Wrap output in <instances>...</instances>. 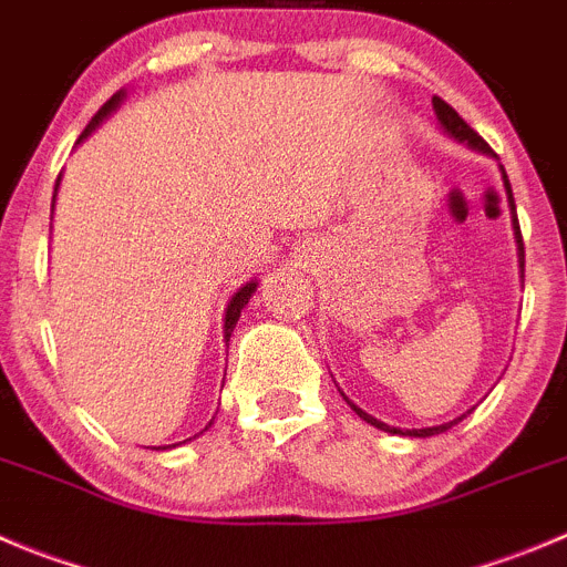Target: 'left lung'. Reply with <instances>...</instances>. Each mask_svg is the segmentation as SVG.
<instances>
[{
	"label": "left lung",
	"instance_id": "left-lung-1",
	"mask_svg": "<svg viewBox=\"0 0 567 567\" xmlns=\"http://www.w3.org/2000/svg\"><path fill=\"white\" fill-rule=\"evenodd\" d=\"M434 111H436V118H440V125L445 127V131H449L451 136L460 138V142H467V144H471V147L482 150V153H489V144L484 142V138L478 136V133L473 131L471 125H467L465 118H462L460 113H456L454 107L449 105V102L440 100V96H434ZM504 186H506V192H509L512 208H515V199H512V188H509V181H506V175H504ZM515 239H517V245H520V258H523V236H520V225H517V217H515ZM348 403H350V401H348ZM350 406H353V403H350ZM353 409H355V406H353ZM355 414H359V417L368 420L370 425H375V429L390 431V434H409V436H434V434H442V431H449L451 425L460 423V420H462V417H460V420H451V423L431 425V429H409V431H401V429H395V425H386V423H381V420L370 417V414H368V412H361V409H355Z\"/></svg>",
	"mask_w": 567,
	"mask_h": 567
}]
</instances>
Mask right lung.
<instances>
[{
  "mask_svg": "<svg viewBox=\"0 0 567 567\" xmlns=\"http://www.w3.org/2000/svg\"><path fill=\"white\" fill-rule=\"evenodd\" d=\"M118 100H122V94H113V96H111V100H107V102H105V105H102V107H100V111H96V113H94V118H91V122H89V127H85V131H83V133H80L78 144H80V142H83V138H85V136H91V133H94V131H96V125H100L102 118H105V116H107V113H111V111H113V107H116V105H118ZM252 292H256V284H247V287H241V289H239V292H236V295H234V300H230V306H228V315H225V337H230V331H234L236 320H239L241 309H245V306H247V300H250V295H252Z\"/></svg>",
  "mask_w": 567,
  "mask_h": 567,
  "instance_id": "1",
  "label": "right lung"
}]
</instances>
